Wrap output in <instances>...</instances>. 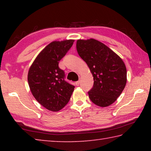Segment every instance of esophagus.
<instances>
[{"label":"esophagus","instance_id":"34e87169","mask_svg":"<svg viewBox=\"0 0 151 151\" xmlns=\"http://www.w3.org/2000/svg\"><path fill=\"white\" fill-rule=\"evenodd\" d=\"M80 83H81V81H76V86H78L79 85H80Z\"/></svg>","mask_w":151,"mask_h":151}]
</instances>
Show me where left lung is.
<instances>
[{
    "label": "left lung",
    "instance_id": "8db88e82",
    "mask_svg": "<svg viewBox=\"0 0 151 151\" xmlns=\"http://www.w3.org/2000/svg\"><path fill=\"white\" fill-rule=\"evenodd\" d=\"M76 50L93 76V87L88 93L91 101L101 107L110 106L126 85L127 68L123 60L107 46L94 39L77 40Z\"/></svg>",
    "mask_w": 151,
    "mask_h": 151
}]
</instances>
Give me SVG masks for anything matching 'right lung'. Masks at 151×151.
Wrapping results in <instances>:
<instances>
[{
	"label": "right lung",
	"instance_id": "add662e5",
	"mask_svg": "<svg viewBox=\"0 0 151 151\" xmlns=\"http://www.w3.org/2000/svg\"><path fill=\"white\" fill-rule=\"evenodd\" d=\"M75 40L53 41L37 55L28 73V83L36 100L48 111L57 112L66 106L75 86L64 80L58 63Z\"/></svg>",
	"mask_w": 151,
	"mask_h": 151
}]
</instances>
